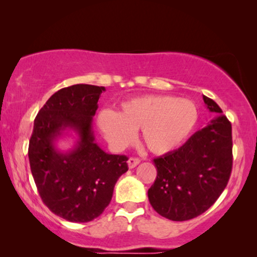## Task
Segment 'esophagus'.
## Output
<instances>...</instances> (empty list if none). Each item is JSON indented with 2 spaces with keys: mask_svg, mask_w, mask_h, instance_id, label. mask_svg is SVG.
<instances>
[{
  "mask_svg": "<svg viewBox=\"0 0 257 257\" xmlns=\"http://www.w3.org/2000/svg\"><path fill=\"white\" fill-rule=\"evenodd\" d=\"M127 163H128V167H130V168H135V167L137 166V165H139L140 159H139V158L132 157V158H130Z\"/></svg>",
  "mask_w": 257,
  "mask_h": 257,
  "instance_id": "obj_1",
  "label": "esophagus"
}]
</instances>
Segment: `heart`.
<instances>
[{
  "mask_svg": "<svg viewBox=\"0 0 257 257\" xmlns=\"http://www.w3.org/2000/svg\"><path fill=\"white\" fill-rule=\"evenodd\" d=\"M198 117V108L191 100L146 94L121 103L119 112L101 111L97 125L115 150L125 149L135 138V132L142 130L143 145L154 154H165L188 138Z\"/></svg>",
  "mask_w": 257,
  "mask_h": 257,
  "instance_id": "heart-1",
  "label": "heart"
}]
</instances>
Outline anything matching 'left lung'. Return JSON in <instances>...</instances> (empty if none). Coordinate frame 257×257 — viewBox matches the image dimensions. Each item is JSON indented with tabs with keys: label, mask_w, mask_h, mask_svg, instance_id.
Instances as JSON below:
<instances>
[{
	"label": "left lung",
	"mask_w": 257,
	"mask_h": 257,
	"mask_svg": "<svg viewBox=\"0 0 257 257\" xmlns=\"http://www.w3.org/2000/svg\"><path fill=\"white\" fill-rule=\"evenodd\" d=\"M203 101L219 115L178 150L153 159L157 179L147 193L150 203L172 221L191 220L205 213L230 178L231 124L215 101L206 96Z\"/></svg>",
	"instance_id": "left-lung-1"
}]
</instances>
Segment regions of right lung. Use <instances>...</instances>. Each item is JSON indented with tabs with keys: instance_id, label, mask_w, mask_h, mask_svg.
I'll return each instance as SVG.
<instances>
[{
	"instance_id": "add662e5",
	"label": "right lung",
	"mask_w": 257,
	"mask_h": 257,
	"mask_svg": "<svg viewBox=\"0 0 257 257\" xmlns=\"http://www.w3.org/2000/svg\"><path fill=\"white\" fill-rule=\"evenodd\" d=\"M104 86L76 84L58 90L38 112L29 142L37 191L44 205L71 222H89L100 215L113 188L128 170L126 156L104 152L94 142L92 117ZM66 128L79 135L75 149L59 153L54 140Z\"/></svg>"
}]
</instances>
